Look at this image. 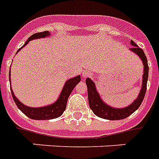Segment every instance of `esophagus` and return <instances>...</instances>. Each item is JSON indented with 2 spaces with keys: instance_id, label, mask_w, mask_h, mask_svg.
Instances as JSON below:
<instances>
[{
  "instance_id": "34e87169",
  "label": "esophagus",
  "mask_w": 159,
  "mask_h": 159,
  "mask_svg": "<svg viewBox=\"0 0 159 159\" xmlns=\"http://www.w3.org/2000/svg\"><path fill=\"white\" fill-rule=\"evenodd\" d=\"M82 75H83L84 77H87V76H88V73H87L86 71H85V72L82 73Z\"/></svg>"
}]
</instances>
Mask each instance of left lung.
Masks as SVG:
<instances>
[{
  "label": "left lung",
  "mask_w": 159,
  "mask_h": 159,
  "mask_svg": "<svg viewBox=\"0 0 159 159\" xmlns=\"http://www.w3.org/2000/svg\"><path fill=\"white\" fill-rule=\"evenodd\" d=\"M131 44L134 47H132L131 50L137 54L141 59L144 64V74H143L142 88L140 90L139 96L137 99L128 107L123 108V109H114L109 105H107L103 103L102 99L100 98L99 94L98 93L96 90L95 84L92 81L91 79H86V85H87V91H88V101L89 105L91 110L93 111V113L98 117L107 119V120H121L125 119L130 115L134 113L142 103L143 99L145 98L146 92V85H147V80H148V63L147 59L143 51V49L139 48L134 42L132 40Z\"/></svg>",
  "instance_id": "1"
}]
</instances>
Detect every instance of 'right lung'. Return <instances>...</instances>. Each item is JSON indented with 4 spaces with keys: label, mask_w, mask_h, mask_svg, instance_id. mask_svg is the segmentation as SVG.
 <instances>
[{
    "label": "right lung",
    "mask_w": 159,
    "mask_h": 159,
    "mask_svg": "<svg viewBox=\"0 0 159 159\" xmlns=\"http://www.w3.org/2000/svg\"><path fill=\"white\" fill-rule=\"evenodd\" d=\"M49 31H43V32H38L35 34L31 35L30 38H28L27 41L25 42V43L24 46H25L28 43V42L31 41L32 39H36V38H44L46 36H49ZM23 46V47H24ZM22 49V48H20ZM20 49H18V51L20 50ZM9 80H10V72H9ZM80 81V76L79 75L77 77H74L73 79L68 80L64 85L62 92L60 95L59 98L56 101V103H53L51 105L49 106L41 107V108H30V107L24 105L23 103H20L19 100L17 99L16 97L13 94V91L11 89V92H12V96L14 100V102L16 103L18 108L20 109L22 112H23L25 116H27L28 117L33 119V120H49V119H55L61 116L64 110H66V106H67V102L68 97L71 94L72 91L76 86L79 82Z\"/></svg>",
    "instance_id": "obj_1"
}]
</instances>
